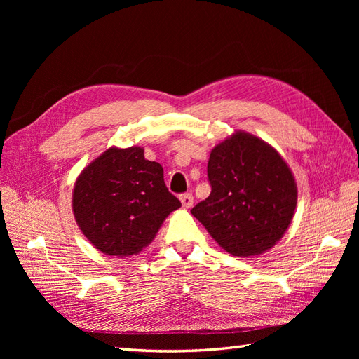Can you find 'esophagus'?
<instances>
[{
  "label": "esophagus",
  "instance_id": "obj_1",
  "mask_svg": "<svg viewBox=\"0 0 359 359\" xmlns=\"http://www.w3.org/2000/svg\"><path fill=\"white\" fill-rule=\"evenodd\" d=\"M180 201L184 208H191L193 206V194L191 193H184L180 196Z\"/></svg>",
  "mask_w": 359,
  "mask_h": 359
}]
</instances>
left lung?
I'll list each match as a JSON object with an SVG mask.
<instances>
[{
	"label": "left lung",
	"instance_id": "8db88e82",
	"mask_svg": "<svg viewBox=\"0 0 359 359\" xmlns=\"http://www.w3.org/2000/svg\"><path fill=\"white\" fill-rule=\"evenodd\" d=\"M211 193L191 214L227 253L250 257L273 248L292 223L298 190L277 149L238 130L210 154Z\"/></svg>",
	"mask_w": 359,
	"mask_h": 359
}]
</instances>
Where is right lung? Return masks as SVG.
I'll return each instance as SVG.
<instances>
[{
  "label": "right lung",
  "instance_id": "1",
  "mask_svg": "<svg viewBox=\"0 0 359 359\" xmlns=\"http://www.w3.org/2000/svg\"><path fill=\"white\" fill-rule=\"evenodd\" d=\"M72 206L79 229L99 252L128 257L153 243L181 202L168 190L163 168L144 148L111 147L74 182Z\"/></svg>",
  "mask_w": 359,
  "mask_h": 359
}]
</instances>
